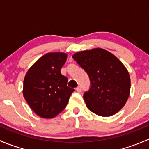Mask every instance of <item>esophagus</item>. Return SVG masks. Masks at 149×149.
<instances>
[{
  "mask_svg": "<svg viewBox=\"0 0 149 149\" xmlns=\"http://www.w3.org/2000/svg\"><path fill=\"white\" fill-rule=\"evenodd\" d=\"M76 91H77V92H79V93L81 92V88L80 86L77 87V88H76Z\"/></svg>",
  "mask_w": 149,
  "mask_h": 149,
  "instance_id": "obj_1",
  "label": "esophagus"
}]
</instances>
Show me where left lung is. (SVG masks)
Returning <instances> with one entry per match:
<instances>
[{"label": "left lung", "instance_id": "8db88e82", "mask_svg": "<svg viewBox=\"0 0 149 149\" xmlns=\"http://www.w3.org/2000/svg\"><path fill=\"white\" fill-rule=\"evenodd\" d=\"M73 58L89 76L91 88L84 94L87 108L102 117L119 112L130 91V75L123 63L102 48L76 52Z\"/></svg>", "mask_w": 149, "mask_h": 149}]
</instances>
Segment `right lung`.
Returning a JSON list of instances; mask_svg holds the SVG:
<instances>
[{"instance_id": "1", "label": "right lung", "mask_w": 149, "mask_h": 149, "mask_svg": "<svg viewBox=\"0 0 149 149\" xmlns=\"http://www.w3.org/2000/svg\"><path fill=\"white\" fill-rule=\"evenodd\" d=\"M67 57L65 52H48L39 58L25 75L24 97L40 118L50 119L61 113L74 91L67 86V77L61 72Z\"/></svg>"}]
</instances>
